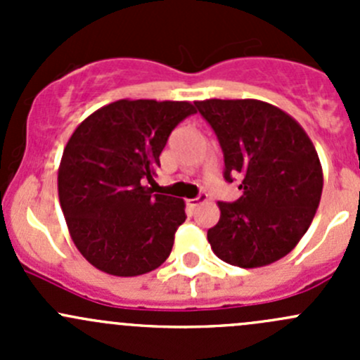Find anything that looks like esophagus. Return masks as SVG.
Here are the masks:
<instances>
[{
    "label": "esophagus",
    "mask_w": 360,
    "mask_h": 360,
    "mask_svg": "<svg viewBox=\"0 0 360 360\" xmlns=\"http://www.w3.org/2000/svg\"><path fill=\"white\" fill-rule=\"evenodd\" d=\"M186 202H188V205H190V207H198V205H200V203H205L207 202V195L205 193H200L197 198H190V200H186Z\"/></svg>",
    "instance_id": "esophagus-1"
}]
</instances>
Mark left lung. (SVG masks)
<instances>
[{"mask_svg": "<svg viewBox=\"0 0 360 360\" xmlns=\"http://www.w3.org/2000/svg\"><path fill=\"white\" fill-rule=\"evenodd\" d=\"M219 139L224 179H240L237 202H217L216 226L207 231L224 263L259 268L296 248L321 203L322 165L303 127L274 104L256 99L195 103Z\"/></svg>", "mask_w": 360, "mask_h": 360, "instance_id": "1", "label": "left lung"}]
</instances>
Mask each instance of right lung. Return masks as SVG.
Masks as SVG:
<instances>
[{
	"mask_svg": "<svg viewBox=\"0 0 360 360\" xmlns=\"http://www.w3.org/2000/svg\"><path fill=\"white\" fill-rule=\"evenodd\" d=\"M197 112L188 101L120 99L86 116L64 148L59 202L76 249L92 266L136 277L169 257L184 200L153 195L170 132Z\"/></svg>",
	"mask_w": 360,
	"mask_h": 360,
	"instance_id": "obj_1",
	"label": "right lung"
}]
</instances>
